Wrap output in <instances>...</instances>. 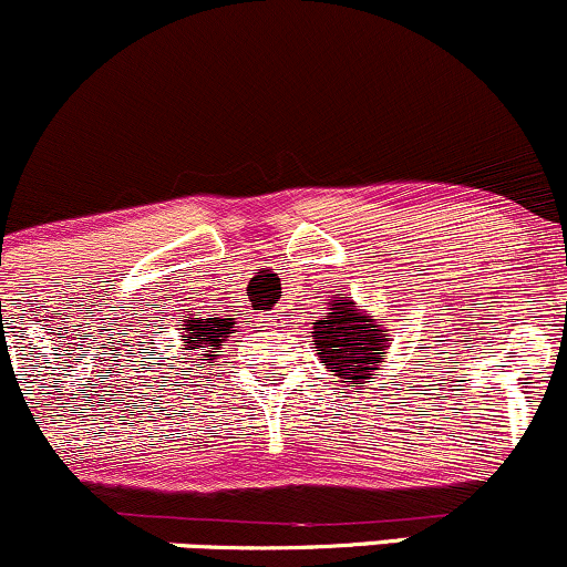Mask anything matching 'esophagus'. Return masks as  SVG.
Segmentation results:
<instances>
[{
  "instance_id": "esophagus-1",
  "label": "esophagus",
  "mask_w": 567,
  "mask_h": 567,
  "mask_svg": "<svg viewBox=\"0 0 567 567\" xmlns=\"http://www.w3.org/2000/svg\"><path fill=\"white\" fill-rule=\"evenodd\" d=\"M264 320H269L271 326H282V322H279V317H277V315H269V317H264Z\"/></svg>"
}]
</instances>
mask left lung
<instances>
[{
  "label": "left lung",
  "instance_id": "obj_1",
  "mask_svg": "<svg viewBox=\"0 0 567 567\" xmlns=\"http://www.w3.org/2000/svg\"><path fill=\"white\" fill-rule=\"evenodd\" d=\"M315 350L320 363L333 371L347 388H365V379L377 377L390 339L369 315L354 307L352 298L336 293L326 317L312 322Z\"/></svg>",
  "mask_w": 567,
  "mask_h": 567
}]
</instances>
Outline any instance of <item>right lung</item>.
I'll list each match as a JSON object with an SVG mask.
<instances>
[{"label":"right lung","instance_id":"add662e5","mask_svg":"<svg viewBox=\"0 0 567 567\" xmlns=\"http://www.w3.org/2000/svg\"><path fill=\"white\" fill-rule=\"evenodd\" d=\"M234 328V317H207V320H202V317H190V320H185V336H183V347L185 350H202L207 352L202 360H215V350H220L223 341L228 339V333H231Z\"/></svg>","mask_w":567,"mask_h":567}]
</instances>
